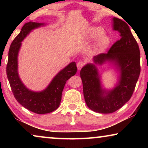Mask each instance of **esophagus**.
I'll use <instances>...</instances> for the list:
<instances>
[{
    "label": "esophagus",
    "mask_w": 148,
    "mask_h": 148,
    "mask_svg": "<svg viewBox=\"0 0 148 148\" xmlns=\"http://www.w3.org/2000/svg\"><path fill=\"white\" fill-rule=\"evenodd\" d=\"M84 64H85V62H84V61H79L77 63V69H78V70H80V69H81L82 68V67H83V66H84Z\"/></svg>",
    "instance_id": "obj_1"
}]
</instances>
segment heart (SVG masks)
Listing matches in <instances>:
<instances>
[{
  "instance_id": "1",
  "label": "heart",
  "mask_w": 148,
  "mask_h": 148,
  "mask_svg": "<svg viewBox=\"0 0 148 148\" xmlns=\"http://www.w3.org/2000/svg\"><path fill=\"white\" fill-rule=\"evenodd\" d=\"M104 29L99 27H91L88 31V37L91 40L98 38L95 45V49L98 51H104L108 47L110 39L106 35L104 34Z\"/></svg>"
}]
</instances>
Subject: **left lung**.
<instances>
[{
  "mask_svg": "<svg viewBox=\"0 0 148 148\" xmlns=\"http://www.w3.org/2000/svg\"><path fill=\"white\" fill-rule=\"evenodd\" d=\"M113 21L114 30L119 32L121 38L107 53L95 56L93 61L100 64L106 61L113 62L120 72L118 84L110 91L102 89L99 72L92 64H87L80 71L87 106L102 114L113 113L129 101L140 74L139 46L129 27L117 17H114Z\"/></svg>",
  "mask_w": 148,
  "mask_h": 148,
  "instance_id": "8db88e82",
  "label": "left lung"
}]
</instances>
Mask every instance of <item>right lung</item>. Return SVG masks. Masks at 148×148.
Wrapping results in <instances>:
<instances>
[{
  "mask_svg": "<svg viewBox=\"0 0 148 148\" xmlns=\"http://www.w3.org/2000/svg\"><path fill=\"white\" fill-rule=\"evenodd\" d=\"M42 25L44 24L35 22L24 25L10 47L6 66L7 77L15 99L24 108L38 114L50 113L58 108L65 84L77 72L76 62H71L54 77L46 89L40 92L32 91L22 83L17 72V56L21 42L32 29Z\"/></svg>",
  "mask_w": 148,
  "mask_h": 148,
  "instance_id": "add662e5",
  "label": "right lung"
}]
</instances>
